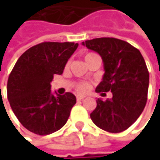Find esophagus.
I'll list each match as a JSON object with an SVG mask.
<instances>
[{
	"instance_id": "1",
	"label": "esophagus",
	"mask_w": 160,
	"mask_h": 160,
	"mask_svg": "<svg viewBox=\"0 0 160 160\" xmlns=\"http://www.w3.org/2000/svg\"><path fill=\"white\" fill-rule=\"evenodd\" d=\"M76 98H77V101H81L85 98V96L84 95H77Z\"/></svg>"
}]
</instances>
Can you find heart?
Returning a JSON list of instances; mask_svg holds the SVG:
<instances>
[{"mask_svg": "<svg viewBox=\"0 0 160 160\" xmlns=\"http://www.w3.org/2000/svg\"><path fill=\"white\" fill-rule=\"evenodd\" d=\"M93 54H95V53H92V52H88V53H86V55H85V60H86L87 58H89L90 56L93 55ZM69 64H70V62L68 61V62L67 63V67H68ZM89 89H90V84H89L88 82H80V83L77 84V86H76L77 92H81V93H82V92H86Z\"/></svg>", "mask_w": 160, "mask_h": 160, "instance_id": "obj_1", "label": "heart"}]
</instances>
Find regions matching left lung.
<instances>
[{
    "label": "left lung",
    "mask_w": 160,
    "mask_h": 160,
    "mask_svg": "<svg viewBox=\"0 0 160 160\" xmlns=\"http://www.w3.org/2000/svg\"><path fill=\"white\" fill-rule=\"evenodd\" d=\"M82 45L97 52L104 62L103 80L97 92L111 91V99H97L91 118L100 129L112 133L131 127L144 110L147 101L149 72L140 51L116 38H97Z\"/></svg>",
    "instance_id": "obj_1"
}]
</instances>
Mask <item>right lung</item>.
Masks as SVG:
<instances>
[{
    "label": "right lung",
    "mask_w": 160,
    "mask_h": 160,
    "mask_svg": "<svg viewBox=\"0 0 160 160\" xmlns=\"http://www.w3.org/2000/svg\"><path fill=\"white\" fill-rule=\"evenodd\" d=\"M74 42L39 43L16 61L7 81V97L20 123L29 132L47 135L68 121L76 97L71 92L53 95L51 81L61 75L78 48Z\"/></svg>",
    "instance_id": "obj_1"
}]
</instances>
